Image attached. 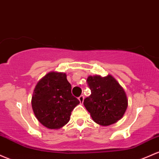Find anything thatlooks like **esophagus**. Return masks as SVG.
<instances>
[{
  "instance_id": "34e87169",
  "label": "esophagus",
  "mask_w": 159,
  "mask_h": 159,
  "mask_svg": "<svg viewBox=\"0 0 159 159\" xmlns=\"http://www.w3.org/2000/svg\"><path fill=\"white\" fill-rule=\"evenodd\" d=\"M84 97L83 95H81L79 97H78V99H79L80 102H81V103L84 102Z\"/></svg>"
}]
</instances>
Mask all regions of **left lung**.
<instances>
[{
  "mask_svg": "<svg viewBox=\"0 0 159 159\" xmlns=\"http://www.w3.org/2000/svg\"><path fill=\"white\" fill-rule=\"evenodd\" d=\"M91 94L84 105L96 123L108 126L123 117L128 108L126 93L119 83L110 75L89 76L87 79Z\"/></svg>",
  "mask_w": 159,
  "mask_h": 159,
  "instance_id": "obj_1",
  "label": "left lung"
}]
</instances>
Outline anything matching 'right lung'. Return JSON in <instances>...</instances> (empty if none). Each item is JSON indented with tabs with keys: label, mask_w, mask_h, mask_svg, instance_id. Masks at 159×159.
<instances>
[{
	"label": "right lung",
	"mask_w": 159,
	"mask_h": 159,
	"mask_svg": "<svg viewBox=\"0 0 159 159\" xmlns=\"http://www.w3.org/2000/svg\"><path fill=\"white\" fill-rule=\"evenodd\" d=\"M80 101L71 94L66 73L51 71L34 88L31 106L37 119L49 129H59L70 119L71 113Z\"/></svg>",
	"instance_id": "obj_1"
}]
</instances>
